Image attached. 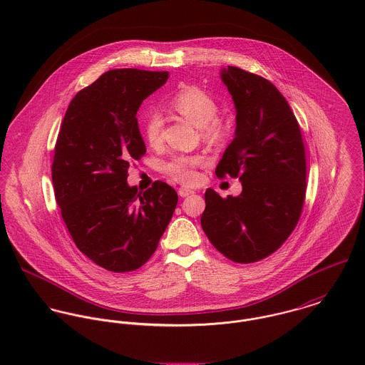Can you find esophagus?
I'll use <instances>...</instances> for the list:
<instances>
[{"mask_svg":"<svg viewBox=\"0 0 365 365\" xmlns=\"http://www.w3.org/2000/svg\"><path fill=\"white\" fill-rule=\"evenodd\" d=\"M192 194H194V191L190 190V188H187V187L178 188V195L182 197V198H185V197H188V195H192Z\"/></svg>","mask_w":365,"mask_h":365,"instance_id":"1","label":"esophagus"}]
</instances>
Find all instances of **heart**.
Instances as JSON below:
<instances>
[{"instance_id": "1", "label": "heart", "mask_w": 365, "mask_h": 365, "mask_svg": "<svg viewBox=\"0 0 365 365\" xmlns=\"http://www.w3.org/2000/svg\"><path fill=\"white\" fill-rule=\"evenodd\" d=\"M170 106L175 112L191 120L195 126L201 128L204 139H207L210 143H219L225 139L227 126L223 119L216 116L217 104L215 98L205 90L195 86L182 87L171 97ZM161 130V115L156 110L149 112L143 123L145 138L149 145L156 146L160 143ZM204 161L205 160L202 156L174 157L164 165V171L174 180L190 184L197 177L195 168L204 164Z\"/></svg>"}]
</instances>
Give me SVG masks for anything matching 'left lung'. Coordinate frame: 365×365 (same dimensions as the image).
I'll use <instances>...</instances> for the list:
<instances>
[{"label": "left lung", "instance_id": "1", "mask_svg": "<svg viewBox=\"0 0 365 365\" xmlns=\"http://www.w3.org/2000/svg\"><path fill=\"white\" fill-rule=\"evenodd\" d=\"M220 80L236 109V130L216 175L239 177L243 191L222 198L208 188L201 225L209 242L235 262H255L295 229L305 200L302 135L284 96L268 80L227 66Z\"/></svg>", "mask_w": 365, "mask_h": 365}]
</instances>
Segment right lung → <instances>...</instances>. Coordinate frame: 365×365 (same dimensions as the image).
<instances>
[{"instance_id": "right-lung-1", "label": "right lung", "mask_w": 365, "mask_h": 365, "mask_svg": "<svg viewBox=\"0 0 365 365\" xmlns=\"http://www.w3.org/2000/svg\"><path fill=\"white\" fill-rule=\"evenodd\" d=\"M167 71L118 68L77 93L58 132L52 180L63 220L81 253L113 272L138 269L156 252L175 210L174 188L128 184L146 145L136 113Z\"/></svg>"}]
</instances>
